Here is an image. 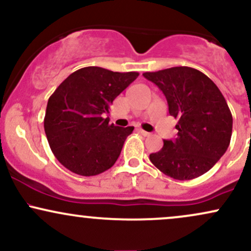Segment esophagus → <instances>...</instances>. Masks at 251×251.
Here are the masks:
<instances>
[{"label": "esophagus", "mask_w": 251, "mask_h": 251, "mask_svg": "<svg viewBox=\"0 0 251 251\" xmlns=\"http://www.w3.org/2000/svg\"><path fill=\"white\" fill-rule=\"evenodd\" d=\"M139 133H140V134H143L144 137H149V135L151 134V133H150V132H146V131H144V129H142V128L139 129Z\"/></svg>", "instance_id": "esophagus-1"}]
</instances>
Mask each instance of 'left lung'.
I'll list each match as a JSON object with an SVG mask.
<instances>
[{"label":"left lung","instance_id":"1","mask_svg":"<svg viewBox=\"0 0 251 251\" xmlns=\"http://www.w3.org/2000/svg\"><path fill=\"white\" fill-rule=\"evenodd\" d=\"M168 100L169 113L178 119L175 140H164L150 160L164 175L189 180L208 172L229 148L232 116L223 94L210 77L195 68L145 72Z\"/></svg>","mask_w":251,"mask_h":251}]
</instances>
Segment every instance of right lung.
Masks as SVG:
<instances>
[{"label":"right lung","instance_id":"right-lung-1","mask_svg":"<svg viewBox=\"0 0 251 251\" xmlns=\"http://www.w3.org/2000/svg\"><path fill=\"white\" fill-rule=\"evenodd\" d=\"M138 75L91 66L72 73L54 91L43 125L51 152L66 169L89 177L114 165L134 127L114 126L101 116Z\"/></svg>","mask_w":251,"mask_h":251}]
</instances>
